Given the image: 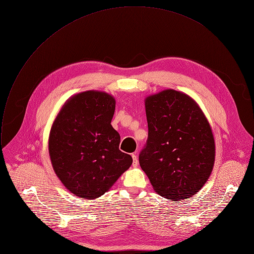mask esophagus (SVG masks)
<instances>
[{"label":"esophagus","instance_id":"obj_1","mask_svg":"<svg viewBox=\"0 0 254 254\" xmlns=\"http://www.w3.org/2000/svg\"><path fill=\"white\" fill-rule=\"evenodd\" d=\"M131 157H132V166L135 168V167L138 166V160H137V158H136V156L134 154H132Z\"/></svg>","mask_w":254,"mask_h":254}]
</instances>
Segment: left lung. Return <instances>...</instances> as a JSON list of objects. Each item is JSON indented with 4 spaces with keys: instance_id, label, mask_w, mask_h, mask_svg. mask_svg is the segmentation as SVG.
Masks as SVG:
<instances>
[{
    "instance_id": "obj_1",
    "label": "left lung",
    "mask_w": 254,
    "mask_h": 254,
    "mask_svg": "<svg viewBox=\"0 0 254 254\" xmlns=\"http://www.w3.org/2000/svg\"><path fill=\"white\" fill-rule=\"evenodd\" d=\"M149 127L138 161L154 190L174 201L201 190L213 170L215 142L196 101L174 89L144 100Z\"/></svg>"
}]
</instances>
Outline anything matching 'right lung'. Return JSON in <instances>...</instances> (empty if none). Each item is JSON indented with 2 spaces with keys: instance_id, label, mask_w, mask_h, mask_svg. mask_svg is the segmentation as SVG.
<instances>
[{
  "instance_id": "right-lung-1",
  "label": "right lung",
  "mask_w": 254,
  "mask_h": 254,
  "mask_svg": "<svg viewBox=\"0 0 254 254\" xmlns=\"http://www.w3.org/2000/svg\"><path fill=\"white\" fill-rule=\"evenodd\" d=\"M115 110L112 95L88 90L70 97L53 123L51 163L62 184L77 197H100L132 164L119 149L121 136L111 125Z\"/></svg>"
}]
</instances>
